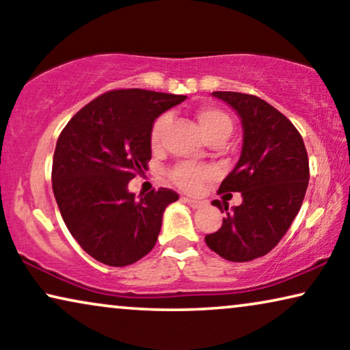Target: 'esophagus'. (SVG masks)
<instances>
[{
	"label": "esophagus",
	"mask_w": 350,
	"mask_h": 350,
	"mask_svg": "<svg viewBox=\"0 0 350 350\" xmlns=\"http://www.w3.org/2000/svg\"><path fill=\"white\" fill-rule=\"evenodd\" d=\"M183 200L186 204L189 205V207L193 208H200L204 205V200H198V199H189V198H183Z\"/></svg>",
	"instance_id": "obj_1"
}]
</instances>
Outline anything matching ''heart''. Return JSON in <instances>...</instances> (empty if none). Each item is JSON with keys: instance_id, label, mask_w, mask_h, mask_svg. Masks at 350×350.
Here are the masks:
<instances>
[{"instance_id": "obj_1", "label": "heart", "mask_w": 350, "mask_h": 350, "mask_svg": "<svg viewBox=\"0 0 350 350\" xmlns=\"http://www.w3.org/2000/svg\"><path fill=\"white\" fill-rule=\"evenodd\" d=\"M198 121L202 129L204 135L207 140H213V138H223L224 142L228 140V137L232 132V121L228 116V113H224L223 109L215 108V107H200L196 111ZM170 121V116L167 113L161 114L159 118L152 122L151 132H150V142L152 148L159 146L162 140V133H164L167 124ZM213 172L210 167L204 165H193V164H180L175 167L172 172V180L175 181V185H178L181 189L194 193L200 188V185L205 180L212 178Z\"/></svg>"}]
</instances>
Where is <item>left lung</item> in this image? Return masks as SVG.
Returning a JSON list of instances; mask_svg holds the SVG:
<instances>
[{"label": "left lung", "instance_id": "obj_1", "mask_svg": "<svg viewBox=\"0 0 350 350\" xmlns=\"http://www.w3.org/2000/svg\"><path fill=\"white\" fill-rule=\"evenodd\" d=\"M212 95L242 121L241 157L218 189L241 193L242 204L231 212L224 204L226 218L205 243L224 260L245 262L269 253L298 215L309 183L308 151L293 124L265 100L241 92Z\"/></svg>", "mask_w": 350, "mask_h": 350}]
</instances>
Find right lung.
<instances>
[{"label":"right lung","instance_id":"add662e5","mask_svg":"<svg viewBox=\"0 0 350 350\" xmlns=\"http://www.w3.org/2000/svg\"><path fill=\"white\" fill-rule=\"evenodd\" d=\"M185 98L109 90L81 108L57 140L52 189L62 218L81 248L103 265L129 266L148 255L165 207L178 200L167 188L137 199L127 186L148 170L152 122Z\"/></svg>","mask_w":350,"mask_h":350}]
</instances>
